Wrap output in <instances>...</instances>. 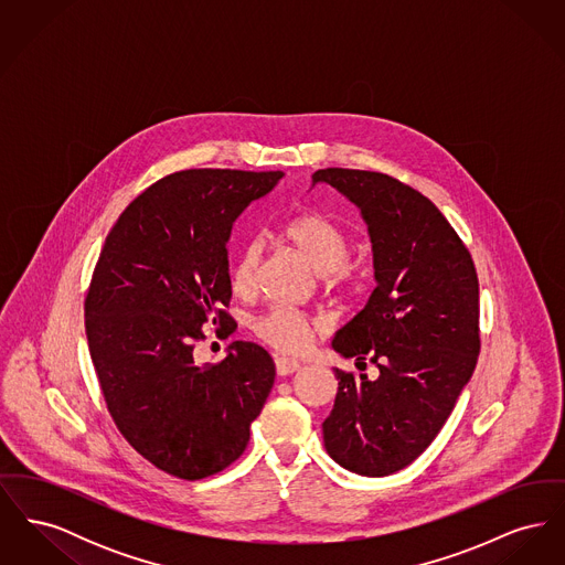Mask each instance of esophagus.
<instances>
[{"label": "esophagus", "instance_id": "obj_1", "mask_svg": "<svg viewBox=\"0 0 565 565\" xmlns=\"http://www.w3.org/2000/svg\"><path fill=\"white\" fill-rule=\"evenodd\" d=\"M275 369H277V375L288 376L296 373L300 369V364L296 360L286 358V355H279V358H275Z\"/></svg>", "mask_w": 565, "mask_h": 565}]
</instances>
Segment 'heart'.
Returning a JSON list of instances; mask_svg holds the SVG:
<instances>
[{
    "mask_svg": "<svg viewBox=\"0 0 565 565\" xmlns=\"http://www.w3.org/2000/svg\"><path fill=\"white\" fill-rule=\"evenodd\" d=\"M284 237L313 265V269L326 273L330 288L348 290L355 284V269L348 263L351 254L350 235L330 217L318 212L295 215L290 222H286ZM260 256V242L252 239L243 243L228 270V281L235 295L249 296L256 290ZM318 328V320L286 307H275L252 323L254 334L263 343L284 353H302L311 345Z\"/></svg>",
    "mask_w": 565,
    "mask_h": 565,
    "instance_id": "heart-1",
    "label": "heart"
}]
</instances>
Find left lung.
Here are the masks:
<instances>
[{
	"label": "left lung",
	"mask_w": 565,
	"mask_h": 565,
	"mask_svg": "<svg viewBox=\"0 0 565 565\" xmlns=\"http://www.w3.org/2000/svg\"><path fill=\"white\" fill-rule=\"evenodd\" d=\"M360 210L373 243L376 288L332 339L379 375L334 369L339 390L322 424L337 463L387 477L422 456L449 419L481 351L479 279L470 252L428 196L360 169L313 173ZM366 366V362H364Z\"/></svg>",
	"instance_id": "obj_1"
}]
</instances>
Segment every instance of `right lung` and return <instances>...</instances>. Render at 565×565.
Listing matches in <instances>:
<instances>
[{
  "instance_id": "add662e5",
  "label": "right lung",
  "mask_w": 565,
  "mask_h": 565,
  "mask_svg": "<svg viewBox=\"0 0 565 565\" xmlns=\"http://www.w3.org/2000/svg\"><path fill=\"white\" fill-rule=\"evenodd\" d=\"M281 171L189 169L143 190L109 231L84 300L93 366L109 415L137 454L199 481L231 466L267 403L275 364L235 341L194 362L203 326L228 322L231 231Z\"/></svg>"
}]
</instances>
